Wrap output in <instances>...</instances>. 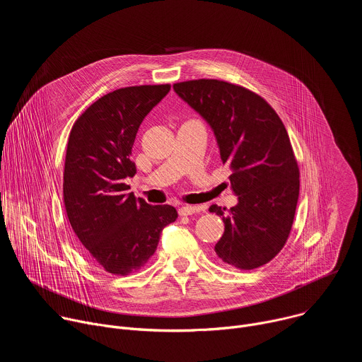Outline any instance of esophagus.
Returning <instances> with one entry per match:
<instances>
[{
  "label": "esophagus",
  "mask_w": 362,
  "mask_h": 362,
  "mask_svg": "<svg viewBox=\"0 0 362 362\" xmlns=\"http://www.w3.org/2000/svg\"><path fill=\"white\" fill-rule=\"evenodd\" d=\"M200 211H202V206H182V208L179 209V215L187 216V215H193Z\"/></svg>",
  "instance_id": "esophagus-1"
}]
</instances>
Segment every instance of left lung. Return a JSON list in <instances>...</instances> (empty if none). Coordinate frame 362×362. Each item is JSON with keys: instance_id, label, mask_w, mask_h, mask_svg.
Listing matches in <instances>:
<instances>
[{"instance_id": "obj_1", "label": "left lung", "mask_w": 362, "mask_h": 362, "mask_svg": "<svg viewBox=\"0 0 362 362\" xmlns=\"http://www.w3.org/2000/svg\"><path fill=\"white\" fill-rule=\"evenodd\" d=\"M173 90L211 126L232 169L238 203L226 216V208H209L225 223L216 255L245 271L268 264L289 236L299 196V169L282 120L261 95L226 81L190 80Z\"/></svg>"}]
</instances>
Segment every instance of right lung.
Wrapping results in <instances>:
<instances>
[{
    "mask_svg": "<svg viewBox=\"0 0 362 362\" xmlns=\"http://www.w3.org/2000/svg\"><path fill=\"white\" fill-rule=\"evenodd\" d=\"M170 91L169 84L115 90L74 123L64 165V206L70 225L93 259L115 275L141 268L162 230L177 219L170 204L151 206L129 193L130 159L144 117Z\"/></svg>",
    "mask_w": 362,
    "mask_h": 362,
    "instance_id": "right-lung-1",
    "label": "right lung"
}]
</instances>
